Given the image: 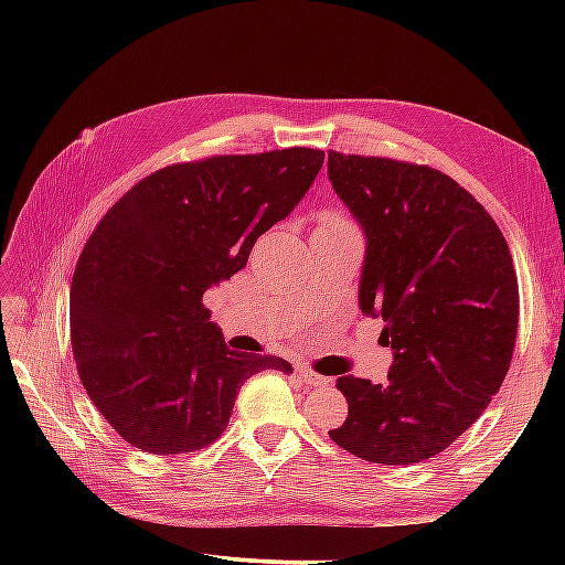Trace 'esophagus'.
<instances>
[{"label": "esophagus", "instance_id": "esophagus-1", "mask_svg": "<svg viewBox=\"0 0 565 565\" xmlns=\"http://www.w3.org/2000/svg\"><path fill=\"white\" fill-rule=\"evenodd\" d=\"M299 376H301L309 386H329V379L317 374V371H311L309 366H299Z\"/></svg>", "mask_w": 565, "mask_h": 565}]
</instances>
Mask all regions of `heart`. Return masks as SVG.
Listing matches in <instances>:
<instances>
[{
  "label": "heart",
  "mask_w": 565,
  "mask_h": 565,
  "mask_svg": "<svg viewBox=\"0 0 565 565\" xmlns=\"http://www.w3.org/2000/svg\"><path fill=\"white\" fill-rule=\"evenodd\" d=\"M329 222H343V218H339V216H329Z\"/></svg>",
  "instance_id": "1"
}]
</instances>
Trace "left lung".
I'll list each match as a JSON object with an SVG mask.
<instances>
[{"label": "left lung", "instance_id": "left-lung-1", "mask_svg": "<svg viewBox=\"0 0 565 565\" xmlns=\"http://www.w3.org/2000/svg\"><path fill=\"white\" fill-rule=\"evenodd\" d=\"M329 179L366 236L359 306L384 319L394 366L384 384L341 376L343 451L384 466L451 446L509 374L519 281L491 214L424 164L329 151Z\"/></svg>", "mask_w": 565, "mask_h": 565}]
</instances>
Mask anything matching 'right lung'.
I'll list each match as a JSON object with an SVG mask.
<instances>
[{"instance_id":"obj_1","label":"right lung","mask_w":565,"mask_h":565,"mask_svg":"<svg viewBox=\"0 0 565 565\" xmlns=\"http://www.w3.org/2000/svg\"><path fill=\"white\" fill-rule=\"evenodd\" d=\"M323 151L224 154L154 171L114 204L76 262L70 331L76 371L124 441L199 451L224 434L248 376L291 374L279 356L228 349L202 301L291 214Z\"/></svg>"}]
</instances>
